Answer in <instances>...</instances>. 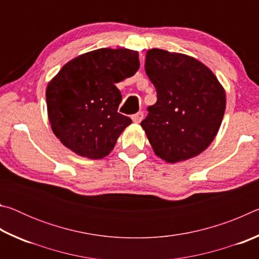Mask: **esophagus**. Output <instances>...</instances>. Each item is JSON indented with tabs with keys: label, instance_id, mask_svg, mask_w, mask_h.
Instances as JSON below:
<instances>
[{
	"label": "esophagus",
	"instance_id": "34e87169",
	"mask_svg": "<svg viewBox=\"0 0 259 259\" xmlns=\"http://www.w3.org/2000/svg\"><path fill=\"white\" fill-rule=\"evenodd\" d=\"M131 119H133V121L135 122V123H140L142 122V120L144 119V113L143 112H138L134 114L133 116H131Z\"/></svg>",
	"mask_w": 259,
	"mask_h": 259
}]
</instances>
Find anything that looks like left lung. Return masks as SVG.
I'll return each mask as SVG.
<instances>
[{"mask_svg":"<svg viewBox=\"0 0 259 259\" xmlns=\"http://www.w3.org/2000/svg\"><path fill=\"white\" fill-rule=\"evenodd\" d=\"M145 72L157 102L140 125L156 156L176 163L207 150L226 107L225 90L211 69L191 56L151 49Z\"/></svg>","mask_w":259,"mask_h":259,"instance_id":"obj_1","label":"left lung"}]
</instances>
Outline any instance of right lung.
Segmentation results:
<instances>
[{
  "instance_id": "1",
  "label": "right lung",
  "mask_w": 259,
  "mask_h": 259,
  "mask_svg": "<svg viewBox=\"0 0 259 259\" xmlns=\"http://www.w3.org/2000/svg\"><path fill=\"white\" fill-rule=\"evenodd\" d=\"M139 68L138 52L102 48L69 60L48 83V117L64 146L88 159L113 151L131 119L117 112L122 95L115 83Z\"/></svg>"
}]
</instances>
